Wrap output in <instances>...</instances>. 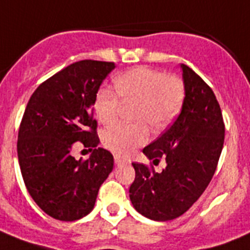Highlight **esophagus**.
<instances>
[{
	"mask_svg": "<svg viewBox=\"0 0 250 250\" xmlns=\"http://www.w3.org/2000/svg\"><path fill=\"white\" fill-rule=\"evenodd\" d=\"M114 162H116L117 165H122V164H125L127 160H125V157H122L121 155H114Z\"/></svg>",
	"mask_w": 250,
	"mask_h": 250,
	"instance_id": "esophagus-1",
	"label": "esophagus"
}]
</instances>
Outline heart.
Segmentation results:
<instances>
[{
	"label": "heart",
	"instance_id": "1",
	"mask_svg": "<svg viewBox=\"0 0 250 250\" xmlns=\"http://www.w3.org/2000/svg\"><path fill=\"white\" fill-rule=\"evenodd\" d=\"M117 93L110 88L98 89L93 109L103 125L114 122L122 102H137L136 119L147 121L152 127L164 128L179 114L185 98L184 83L177 77L147 66L125 71L114 79ZM149 140L145 123L110 125L103 133L104 146L117 155H128Z\"/></svg>",
	"mask_w": 250,
	"mask_h": 250
}]
</instances>
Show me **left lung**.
Segmentation results:
<instances>
[{"label": "left lung", "instance_id": "left-lung-1", "mask_svg": "<svg viewBox=\"0 0 250 250\" xmlns=\"http://www.w3.org/2000/svg\"><path fill=\"white\" fill-rule=\"evenodd\" d=\"M185 99L175 122L143 148L149 158L166 167L133 162L136 177L129 188L134 209L146 218L167 221L179 218L203 195L218 166L225 125L220 105L208 84L188 65L181 64Z\"/></svg>", "mask_w": 250, "mask_h": 250}]
</instances>
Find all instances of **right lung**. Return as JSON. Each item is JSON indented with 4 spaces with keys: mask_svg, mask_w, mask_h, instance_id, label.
Returning a JSON list of instances; mask_svg holds the SVG:
<instances>
[{
    "mask_svg": "<svg viewBox=\"0 0 250 250\" xmlns=\"http://www.w3.org/2000/svg\"><path fill=\"white\" fill-rule=\"evenodd\" d=\"M114 62L80 60L54 74L32 93L19 129L17 156L26 188L42 211L62 221L88 215L113 170L109 151L97 147L93 102ZM78 142L92 149L75 160Z\"/></svg>",
    "mask_w": 250,
    "mask_h": 250,
    "instance_id": "obj_1",
    "label": "right lung"
}]
</instances>
